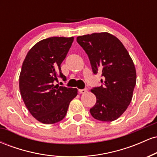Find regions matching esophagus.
I'll list each match as a JSON object with an SVG mask.
<instances>
[{"instance_id":"1","label":"esophagus","mask_w":157,"mask_h":157,"mask_svg":"<svg viewBox=\"0 0 157 157\" xmlns=\"http://www.w3.org/2000/svg\"><path fill=\"white\" fill-rule=\"evenodd\" d=\"M88 91V89H80L79 90V92L80 94H85Z\"/></svg>"}]
</instances>
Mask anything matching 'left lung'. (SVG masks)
<instances>
[{
  "label": "left lung",
  "mask_w": 157,
  "mask_h": 157,
  "mask_svg": "<svg viewBox=\"0 0 157 157\" xmlns=\"http://www.w3.org/2000/svg\"><path fill=\"white\" fill-rule=\"evenodd\" d=\"M77 41L89 56L94 74L102 72L103 77L102 86L91 90L97 102L90 113L97 120L114 121L132 100L136 82L134 62L121 41L108 32L78 36Z\"/></svg>",
  "instance_id": "left-lung-1"
}]
</instances>
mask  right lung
Segmentation results:
<instances>
[{"label":"right lung","mask_w":157,"mask_h":157,"mask_svg":"<svg viewBox=\"0 0 157 157\" xmlns=\"http://www.w3.org/2000/svg\"><path fill=\"white\" fill-rule=\"evenodd\" d=\"M74 37H52L39 41L28 52L19 77V88L27 109L44 124H54L65 117L77 89L54 84L60 76Z\"/></svg>","instance_id":"add662e5"}]
</instances>
